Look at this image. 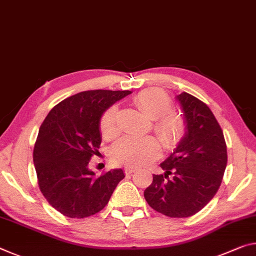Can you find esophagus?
Wrapping results in <instances>:
<instances>
[{
	"label": "esophagus",
	"mask_w": 256,
	"mask_h": 256,
	"mask_svg": "<svg viewBox=\"0 0 256 256\" xmlns=\"http://www.w3.org/2000/svg\"><path fill=\"white\" fill-rule=\"evenodd\" d=\"M125 174H131V173H133V172H136V168H125Z\"/></svg>",
	"instance_id": "1"
}]
</instances>
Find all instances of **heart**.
<instances>
[{"instance_id":"obj_1","label":"heart","mask_w":256,"mask_h":256,"mask_svg":"<svg viewBox=\"0 0 256 256\" xmlns=\"http://www.w3.org/2000/svg\"><path fill=\"white\" fill-rule=\"evenodd\" d=\"M136 106L152 120H155L154 130L166 149H174L186 133V123L180 114L174 112L173 101L160 88H147L133 98ZM101 134L106 140L120 136L118 108L112 106L104 112L100 120ZM160 155V146L152 136H125L112 146V157L117 164L132 168L144 166L157 160Z\"/></svg>"}]
</instances>
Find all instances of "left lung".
<instances>
[{"instance_id": "8db88e82", "label": "left lung", "mask_w": 256, "mask_h": 256, "mask_svg": "<svg viewBox=\"0 0 256 256\" xmlns=\"http://www.w3.org/2000/svg\"><path fill=\"white\" fill-rule=\"evenodd\" d=\"M176 99L184 112L186 133L160 164L165 173L154 174L144 194L157 212L170 218H188L216 196L228 156L222 128L208 104L186 92Z\"/></svg>"}]
</instances>
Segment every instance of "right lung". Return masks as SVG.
I'll list each match as a JSON object with an SVG mask.
<instances>
[{
  "label": "right lung",
  "instance_id": "obj_1",
  "mask_svg": "<svg viewBox=\"0 0 256 256\" xmlns=\"http://www.w3.org/2000/svg\"><path fill=\"white\" fill-rule=\"evenodd\" d=\"M131 91L91 90L62 100L40 125L33 160L40 192L64 216L84 218L100 212L124 179L122 168L96 176L88 162L101 144L100 118Z\"/></svg>",
  "mask_w": 256,
  "mask_h": 256
}]
</instances>
